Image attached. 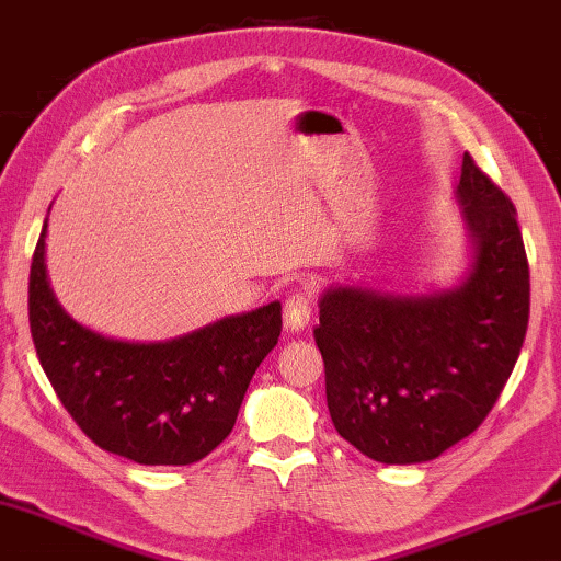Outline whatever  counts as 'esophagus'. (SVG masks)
I'll return each mask as SVG.
<instances>
[{
	"label": "esophagus",
	"instance_id": "34e87169",
	"mask_svg": "<svg viewBox=\"0 0 561 561\" xmlns=\"http://www.w3.org/2000/svg\"><path fill=\"white\" fill-rule=\"evenodd\" d=\"M310 318H313V298H310V293H293L286 300V306H283V325H286L290 333H298V330L310 323Z\"/></svg>",
	"mask_w": 561,
	"mask_h": 561
}]
</instances>
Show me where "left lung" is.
<instances>
[{"instance_id":"8db88e82","label":"left lung","mask_w":561,"mask_h":561,"mask_svg":"<svg viewBox=\"0 0 561 561\" xmlns=\"http://www.w3.org/2000/svg\"><path fill=\"white\" fill-rule=\"evenodd\" d=\"M455 201L467 268L453 286H328L318 300L330 417L375 462H427L472 435L525 343L529 265L517 210L470 153Z\"/></svg>"}]
</instances>
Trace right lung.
I'll return each mask as SVG.
<instances>
[{
	"label": "right lung",
	"mask_w": 561,
	"mask_h": 561,
	"mask_svg": "<svg viewBox=\"0 0 561 561\" xmlns=\"http://www.w3.org/2000/svg\"><path fill=\"white\" fill-rule=\"evenodd\" d=\"M44 220L30 273V328L61 405L89 439L139 465H191L231 435L243 394L280 335V302L159 343L116 341L59 306Z\"/></svg>",
	"instance_id": "obj_1"
}]
</instances>
